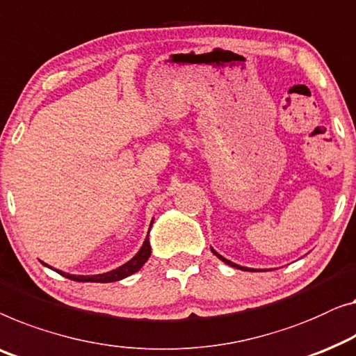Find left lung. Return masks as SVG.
Segmentation results:
<instances>
[{
    "label": "left lung",
    "mask_w": 356,
    "mask_h": 356,
    "mask_svg": "<svg viewBox=\"0 0 356 356\" xmlns=\"http://www.w3.org/2000/svg\"><path fill=\"white\" fill-rule=\"evenodd\" d=\"M212 252H213V254H215L216 257H218V259H220V260H223V261H225V264H228L229 266H234V268H238V270H242V271H255V270H254V268H247V266H241V265H236V264H233V261L226 260V259H225V257H221V255L218 254V252H215L213 249H212Z\"/></svg>",
    "instance_id": "left-lung-1"
}]
</instances>
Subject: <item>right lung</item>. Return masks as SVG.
<instances>
[{"label": "right lung", "instance_id": "1", "mask_svg": "<svg viewBox=\"0 0 356 356\" xmlns=\"http://www.w3.org/2000/svg\"><path fill=\"white\" fill-rule=\"evenodd\" d=\"M152 223H154V220L151 221V226H152ZM151 226H149V231H151ZM149 257H151V244H149V233H147V238L144 239L141 249L138 250V254L133 257L131 260H128L127 264H123L122 266L115 268V270L102 273V275H92V276H81V275L76 276V275H69V273L59 271V270H56V271H58L59 275L69 277V280H72V281H79V282H114V281H120V280H123V277L133 275V273L140 271L143 265L147 261ZM46 266H49V265H46Z\"/></svg>", "mask_w": 356, "mask_h": 356}]
</instances>
